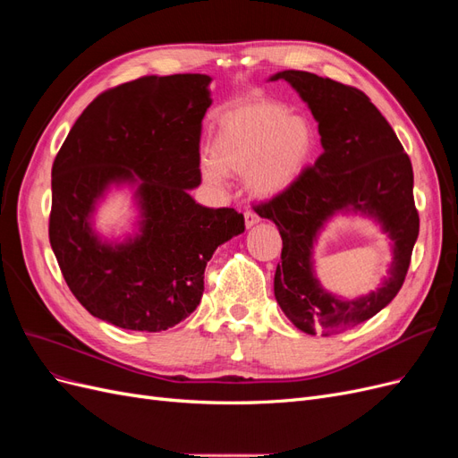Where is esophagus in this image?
<instances>
[{"instance_id": "34e87169", "label": "esophagus", "mask_w": 458, "mask_h": 458, "mask_svg": "<svg viewBox=\"0 0 458 458\" xmlns=\"http://www.w3.org/2000/svg\"><path fill=\"white\" fill-rule=\"evenodd\" d=\"M258 221H259V217H258L254 212L248 210V212L244 214V224H246V227H248V229L254 227V225L258 224Z\"/></svg>"}]
</instances>
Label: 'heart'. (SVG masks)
Returning <instances> with one entry per match:
<instances>
[{
  "label": "heart",
  "mask_w": 458,
  "mask_h": 458,
  "mask_svg": "<svg viewBox=\"0 0 458 458\" xmlns=\"http://www.w3.org/2000/svg\"><path fill=\"white\" fill-rule=\"evenodd\" d=\"M317 147L313 123L279 103H256L219 118L212 155L202 157V175L219 183L224 174L246 175L259 199L281 195L308 170Z\"/></svg>",
  "instance_id": "obj_1"
}]
</instances>
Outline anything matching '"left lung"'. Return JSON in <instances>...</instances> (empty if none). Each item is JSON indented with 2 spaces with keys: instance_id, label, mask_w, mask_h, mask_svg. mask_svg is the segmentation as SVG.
Here are the masks:
<instances>
[{
  "instance_id": "obj_1",
  "label": "left lung",
  "mask_w": 458,
  "mask_h": 458,
  "mask_svg": "<svg viewBox=\"0 0 458 458\" xmlns=\"http://www.w3.org/2000/svg\"><path fill=\"white\" fill-rule=\"evenodd\" d=\"M269 80H284L296 89L318 123L323 145V155L296 183L256 210L283 237L275 298L301 332L335 335L377 315L403 286L419 237L412 165L395 131L363 91L303 71H283ZM338 213L377 220L393 241L388 276L377 291L355 301L328 293L314 273L318 234Z\"/></svg>"
}]
</instances>
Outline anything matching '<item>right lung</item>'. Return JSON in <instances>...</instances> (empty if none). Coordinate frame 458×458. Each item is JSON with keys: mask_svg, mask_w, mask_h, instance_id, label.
<instances>
[{"mask_svg": "<svg viewBox=\"0 0 458 458\" xmlns=\"http://www.w3.org/2000/svg\"><path fill=\"white\" fill-rule=\"evenodd\" d=\"M210 81L145 76L101 93L53 162L49 242L68 288L101 321L141 332L182 323L200 303L216 248L244 231L234 208L189 195L200 185ZM120 186L134 192L136 231L108 242L94 231V212Z\"/></svg>", "mask_w": 458, "mask_h": 458, "instance_id": "1", "label": "right lung"}]
</instances>
